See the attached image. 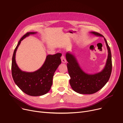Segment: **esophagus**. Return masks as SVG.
Instances as JSON below:
<instances>
[{"mask_svg": "<svg viewBox=\"0 0 123 123\" xmlns=\"http://www.w3.org/2000/svg\"><path fill=\"white\" fill-rule=\"evenodd\" d=\"M61 61H62V63H66V62H67L66 59H65V56H64L63 55H62V56H61Z\"/></svg>", "mask_w": 123, "mask_h": 123, "instance_id": "obj_1", "label": "esophagus"}]
</instances>
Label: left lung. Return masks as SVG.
<instances>
[{
	"mask_svg": "<svg viewBox=\"0 0 123 123\" xmlns=\"http://www.w3.org/2000/svg\"><path fill=\"white\" fill-rule=\"evenodd\" d=\"M98 36L104 37L96 32H91ZM108 50V57L104 69L98 73L89 74L84 72L80 67L74 56L69 52L66 54L67 68L70 76V84L73 90L79 94H92L101 89L108 82L112 71L111 53L107 42L104 38Z\"/></svg>",
	"mask_w": 123,
	"mask_h": 123,
	"instance_id": "8db88e82",
	"label": "left lung"
}]
</instances>
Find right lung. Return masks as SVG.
Listing matches in <instances>:
<instances>
[{
	"mask_svg": "<svg viewBox=\"0 0 123 123\" xmlns=\"http://www.w3.org/2000/svg\"><path fill=\"white\" fill-rule=\"evenodd\" d=\"M36 33L27 32L20 39L14 51L11 68L15 83L22 91L31 96H42L50 90L54 74L61 63L60 57L62 54L57 53L47 55L43 66L35 72L29 73L20 70L15 60L17 49L24 39Z\"/></svg>",
	"mask_w": 123,
	"mask_h": 123,
	"instance_id": "add662e5",
	"label": "right lung"
}]
</instances>
